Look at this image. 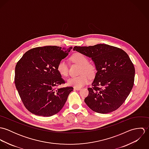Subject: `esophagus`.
Returning <instances> with one entry per match:
<instances>
[{"label": "esophagus", "instance_id": "1", "mask_svg": "<svg viewBox=\"0 0 149 149\" xmlns=\"http://www.w3.org/2000/svg\"><path fill=\"white\" fill-rule=\"evenodd\" d=\"M81 88H77V87H74V90H76V91H80L81 90Z\"/></svg>", "mask_w": 149, "mask_h": 149}]
</instances>
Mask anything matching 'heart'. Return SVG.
<instances>
[{
    "mask_svg": "<svg viewBox=\"0 0 149 149\" xmlns=\"http://www.w3.org/2000/svg\"><path fill=\"white\" fill-rule=\"evenodd\" d=\"M71 60L74 63L81 66L80 71L81 74L68 79V84L77 88L82 87L89 83V76L92 77L96 74V67L94 65L89 63L88 58L85 55L80 53H76L73 54L71 57ZM57 70L63 76L66 77L68 75V65L65 60H61L58 62L57 66Z\"/></svg>",
    "mask_w": 149,
    "mask_h": 149,
    "instance_id": "1",
    "label": "heart"
}]
</instances>
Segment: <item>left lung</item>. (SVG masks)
<instances>
[{
	"label": "left lung",
	"mask_w": 149,
	"mask_h": 149,
	"mask_svg": "<svg viewBox=\"0 0 149 149\" xmlns=\"http://www.w3.org/2000/svg\"><path fill=\"white\" fill-rule=\"evenodd\" d=\"M73 50L91 57L97 73L84 99L92 111L107 113L125 102L134 83L135 68L122 49L106 44L74 46Z\"/></svg>",
	"instance_id": "1"
}]
</instances>
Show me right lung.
<instances>
[{
  "label": "right lung",
  "instance_id": "1",
  "mask_svg": "<svg viewBox=\"0 0 149 149\" xmlns=\"http://www.w3.org/2000/svg\"><path fill=\"white\" fill-rule=\"evenodd\" d=\"M72 49L57 46L33 48L17 63L15 84L24 106L31 113L51 116L64 107L73 88H57L65 83L57 66Z\"/></svg>",
  "mask_w": 149,
  "mask_h": 149
}]
</instances>
